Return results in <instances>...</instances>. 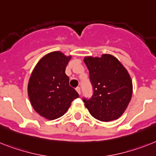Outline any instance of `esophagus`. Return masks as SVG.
I'll return each mask as SVG.
<instances>
[{"mask_svg": "<svg viewBox=\"0 0 156 156\" xmlns=\"http://www.w3.org/2000/svg\"><path fill=\"white\" fill-rule=\"evenodd\" d=\"M76 91L78 92V94H81V89H80V87H77L76 88Z\"/></svg>", "mask_w": 156, "mask_h": 156, "instance_id": "1", "label": "esophagus"}]
</instances>
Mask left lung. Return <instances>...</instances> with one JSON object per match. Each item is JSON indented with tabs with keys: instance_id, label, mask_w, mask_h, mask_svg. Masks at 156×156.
<instances>
[{
	"instance_id": "8db88e82",
	"label": "left lung",
	"mask_w": 156,
	"mask_h": 156,
	"mask_svg": "<svg viewBox=\"0 0 156 156\" xmlns=\"http://www.w3.org/2000/svg\"><path fill=\"white\" fill-rule=\"evenodd\" d=\"M93 89L91 98H83L85 106L95 119L110 122L119 119L130 102L133 84L126 69L119 59L109 54L101 57L86 56Z\"/></svg>"
}]
</instances>
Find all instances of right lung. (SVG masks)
<instances>
[{"mask_svg": "<svg viewBox=\"0 0 156 156\" xmlns=\"http://www.w3.org/2000/svg\"><path fill=\"white\" fill-rule=\"evenodd\" d=\"M71 56L61 52H50L38 61L28 82L30 101L41 116L54 120L61 117L71 102L79 97L69 85L65 70Z\"/></svg>", "mask_w": 156, "mask_h": 156, "instance_id": "right-lung-1", "label": "right lung"}]
</instances>
